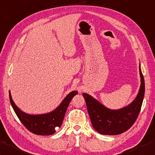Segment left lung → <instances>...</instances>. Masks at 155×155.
<instances>
[{"mask_svg": "<svg viewBox=\"0 0 155 155\" xmlns=\"http://www.w3.org/2000/svg\"><path fill=\"white\" fill-rule=\"evenodd\" d=\"M141 86L135 101L127 107L117 110L106 108L89 95L84 94L93 127L103 135H116L130 128L141 110L145 95V79L140 66Z\"/></svg>", "mask_w": 155, "mask_h": 155, "instance_id": "8db88e82", "label": "left lung"}]
</instances>
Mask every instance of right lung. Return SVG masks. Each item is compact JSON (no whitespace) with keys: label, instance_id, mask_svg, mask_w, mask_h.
<instances>
[{"label":"right lung","instance_id":"1","mask_svg":"<svg viewBox=\"0 0 155 155\" xmlns=\"http://www.w3.org/2000/svg\"><path fill=\"white\" fill-rule=\"evenodd\" d=\"M77 94L76 91L70 93L64 99L62 103L58 108L48 114L32 115L22 112L14 104L11 95L9 92L10 104L14 111L25 127L31 133L38 135H50L56 132L57 127H60L62 124L65 113L67 111L70 101L75 95Z\"/></svg>","mask_w":155,"mask_h":155}]
</instances>
